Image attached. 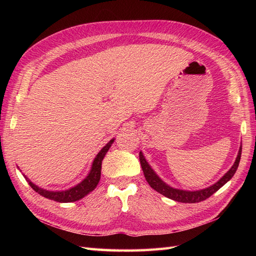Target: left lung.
I'll use <instances>...</instances> for the list:
<instances>
[{
    "label": "left lung",
    "mask_w": 256,
    "mask_h": 256,
    "mask_svg": "<svg viewBox=\"0 0 256 256\" xmlns=\"http://www.w3.org/2000/svg\"><path fill=\"white\" fill-rule=\"evenodd\" d=\"M241 153H242V143L240 145V148H238V153L234 164L232 165L230 170H228L218 182L206 188L192 190H192L174 188L170 186V184H167L165 182H162V178L157 175L155 170L148 162V160H146L142 152H140V166H142L145 179L148 180L150 186L154 190H156L157 192L162 194L167 198L178 201V202L196 204V202H200V201L202 200H206V198H209L210 196L214 194L216 192H218L222 186H224V184L229 182L233 176H234V174L238 167V162H240V160H241Z\"/></svg>",
    "instance_id": "obj_1"
}]
</instances>
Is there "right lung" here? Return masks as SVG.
Listing matches in <instances>:
<instances>
[{"mask_svg": "<svg viewBox=\"0 0 256 256\" xmlns=\"http://www.w3.org/2000/svg\"><path fill=\"white\" fill-rule=\"evenodd\" d=\"M114 140L116 138H112L110 142L103 146L99 153L96 154L94 162H92L90 172L84 180H81L79 184H77L76 186L72 188L66 189V190H57V192H54V190H47V189L38 187L37 184H32L25 175L23 176L26 178V180L28 182L30 186L34 189L36 192H38L40 196H42V197H45L47 199L57 201V202H74V201L80 200L81 198H84V196L90 194L92 190H94L96 184H99L100 177H101L102 160L104 158L106 154L108 153V148L112 146Z\"/></svg>", "mask_w": 256, "mask_h": 256, "instance_id": "right-lung-1", "label": "right lung"}]
</instances>
